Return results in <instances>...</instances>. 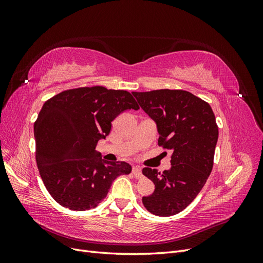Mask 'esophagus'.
<instances>
[{
  "instance_id": "1",
  "label": "esophagus",
  "mask_w": 263,
  "mask_h": 263,
  "mask_svg": "<svg viewBox=\"0 0 263 263\" xmlns=\"http://www.w3.org/2000/svg\"><path fill=\"white\" fill-rule=\"evenodd\" d=\"M133 174L136 179H141L142 178V172H141V168L139 165H136L133 168Z\"/></svg>"
}]
</instances>
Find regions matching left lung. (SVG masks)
Here are the masks:
<instances>
[{"instance_id":"left-lung-1","label":"left lung","mask_w":263,"mask_h":263,"mask_svg":"<svg viewBox=\"0 0 263 263\" xmlns=\"http://www.w3.org/2000/svg\"><path fill=\"white\" fill-rule=\"evenodd\" d=\"M133 94L157 125L158 145L172 153L169 170L142 169L155 184L142 204L157 216H172L192 203L210 177L218 139L216 118L209 103L187 91Z\"/></svg>"}]
</instances>
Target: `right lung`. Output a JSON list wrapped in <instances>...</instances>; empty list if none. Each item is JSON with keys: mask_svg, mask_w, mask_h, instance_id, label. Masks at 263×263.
Segmentation results:
<instances>
[{"mask_svg": "<svg viewBox=\"0 0 263 263\" xmlns=\"http://www.w3.org/2000/svg\"><path fill=\"white\" fill-rule=\"evenodd\" d=\"M138 108L129 92L104 86L67 90L45 102L34 124L36 162L55 202L72 211L94 209L118 176L130 173V164L106 161L95 148L119 114Z\"/></svg>", "mask_w": 263, "mask_h": 263, "instance_id": "add662e5", "label": "right lung"}]
</instances>
